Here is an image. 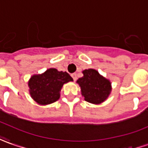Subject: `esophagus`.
<instances>
[{"label":"esophagus","instance_id":"34e87169","mask_svg":"<svg viewBox=\"0 0 148 148\" xmlns=\"http://www.w3.org/2000/svg\"><path fill=\"white\" fill-rule=\"evenodd\" d=\"M71 76H72V78L74 79V81H76V80H77V74H71Z\"/></svg>","mask_w":148,"mask_h":148}]
</instances>
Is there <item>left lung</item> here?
<instances>
[{"label": "left lung", "mask_w": 148, "mask_h": 148, "mask_svg": "<svg viewBox=\"0 0 148 148\" xmlns=\"http://www.w3.org/2000/svg\"><path fill=\"white\" fill-rule=\"evenodd\" d=\"M83 76L77 80L84 99L91 103H103L111 92V82L103 78L97 70L88 69L82 71Z\"/></svg>", "instance_id": "1"}]
</instances>
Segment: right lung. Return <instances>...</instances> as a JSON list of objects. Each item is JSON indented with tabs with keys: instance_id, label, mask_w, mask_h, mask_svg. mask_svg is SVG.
<instances>
[{
	"instance_id": "right-lung-1",
	"label": "right lung",
	"mask_w": 148,
	"mask_h": 148,
	"mask_svg": "<svg viewBox=\"0 0 148 148\" xmlns=\"http://www.w3.org/2000/svg\"><path fill=\"white\" fill-rule=\"evenodd\" d=\"M70 81H73V78L67 72L50 68L43 74L31 77L28 82L30 95L41 105L54 103L60 98V91L64 83Z\"/></svg>"
}]
</instances>
